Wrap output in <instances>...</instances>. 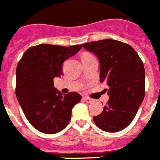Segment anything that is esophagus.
I'll return each mask as SVG.
<instances>
[{
    "label": "esophagus",
    "mask_w": 160,
    "mask_h": 160,
    "mask_svg": "<svg viewBox=\"0 0 160 160\" xmlns=\"http://www.w3.org/2000/svg\"><path fill=\"white\" fill-rule=\"evenodd\" d=\"M83 100H84V101H86V103H88V104H90V103H92L93 101V99H91V98H87V97H84Z\"/></svg>",
    "instance_id": "1"
}]
</instances>
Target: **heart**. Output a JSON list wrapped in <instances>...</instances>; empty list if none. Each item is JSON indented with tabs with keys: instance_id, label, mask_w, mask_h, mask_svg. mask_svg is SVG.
I'll use <instances>...</instances> for the list:
<instances>
[{
	"instance_id": "1",
	"label": "heart",
	"mask_w": 160,
	"mask_h": 160,
	"mask_svg": "<svg viewBox=\"0 0 160 160\" xmlns=\"http://www.w3.org/2000/svg\"><path fill=\"white\" fill-rule=\"evenodd\" d=\"M83 56H91V55L89 54V53H85V54L83 55Z\"/></svg>"
}]
</instances>
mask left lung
Masks as SVG:
<instances>
[{"mask_svg":"<svg viewBox=\"0 0 160 160\" xmlns=\"http://www.w3.org/2000/svg\"><path fill=\"white\" fill-rule=\"evenodd\" d=\"M100 62V82H107L109 100L99 115L93 118L100 129L117 132L136 115L145 97V68L133 48L114 39L84 43Z\"/></svg>","mask_w":160,"mask_h":160,"instance_id":"1","label":"left lung"}]
</instances>
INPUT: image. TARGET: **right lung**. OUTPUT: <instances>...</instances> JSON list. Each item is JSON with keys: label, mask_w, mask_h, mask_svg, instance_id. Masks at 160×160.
<instances>
[{"label": "right lung", "mask_w": 160, "mask_h": 160, "mask_svg": "<svg viewBox=\"0 0 160 160\" xmlns=\"http://www.w3.org/2000/svg\"><path fill=\"white\" fill-rule=\"evenodd\" d=\"M81 48L40 44L27 49L18 63L16 97L29 123L39 132L55 134L64 129L72 108L81 100L77 92L62 93L53 83L62 74L64 61Z\"/></svg>", "instance_id": "right-lung-1"}]
</instances>
